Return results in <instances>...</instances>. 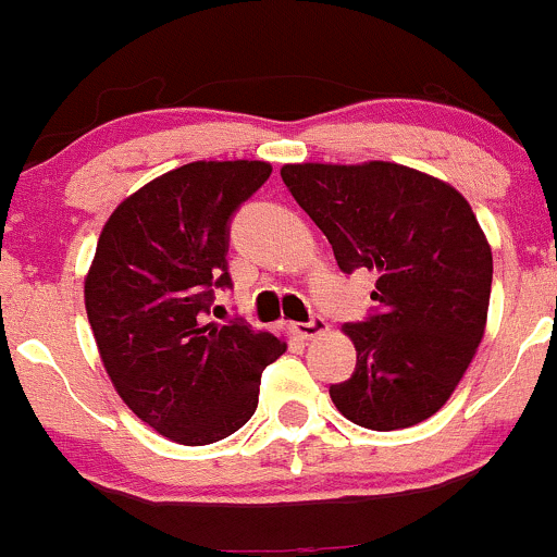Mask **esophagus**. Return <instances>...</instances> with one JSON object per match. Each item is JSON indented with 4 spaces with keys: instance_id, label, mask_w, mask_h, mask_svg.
Segmentation results:
<instances>
[{
    "instance_id": "34e87169",
    "label": "esophagus",
    "mask_w": 557,
    "mask_h": 557,
    "mask_svg": "<svg viewBox=\"0 0 557 557\" xmlns=\"http://www.w3.org/2000/svg\"><path fill=\"white\" fill-rule=\"evenodd\" d=\"M325 329H329V323H325V320L320 318V314H312V318L307 320V323H294V331L301 336V339H312V336L323 334Z\"/></svg>"
}]
</instances>
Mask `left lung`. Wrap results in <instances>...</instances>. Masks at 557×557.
<instances>
[{
    "instance_id": "obj_1",
    "label": "left lung",
    "mask_w": 557,
    "mask_h": 557,
    "mask_svg": "<svg viewBox=\"0 0 557 557\" xmlns=\"http://www.w3.org/2000/svg\"><path fill=\"white\" fill-rule=\"evenodd\" d=\"M280 174L342 272L377 274V307L342 325L358 361L350 380L331 385V401L372 431L423 423L453 396L485 334L493 256L469 201L387 161L288 164Z\"/></svg>"
}]
</instances>
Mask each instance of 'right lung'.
Masks as SVG:
<instances>
[{"instance_id":"right-lung-1","label":"right lung","mask_w":557,"mask_h":557,"mask_svg":"<svg viewBox=\"0 0 557 557\" xmlns=\"http://www.w3.org/2000/svg\"><path fill=\"white\" fill-rule=\"evenodd\" d=\"M269 174L267 161H194L117 205L99 237L86 277L99 356L128 409L180 445L243 429L285 352L239 318L207 323L215 288H232V218Z\"/></svg>"}]
</instances>
